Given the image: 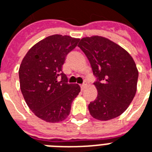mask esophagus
Returning a JSON list of instances; mask_svg holds the SVG:
<instances>
[{
    "label": "esophagus",
    "mask_w": 152,
    "mask_h": 152,
    "mask_svg": "<svg viewBox=\"0 0 152 152\" xmlns=\"http://www.w3.org/2000/svg\"><path fill=\"white\" fill-rule=\"evenodd\" d=\"M86 86H87V84H86V83H84V84H82V85H80V88H81L82 90H84L85 88H86Z\"/></svg>",
    "instance_id": "1"
}]
</instances>
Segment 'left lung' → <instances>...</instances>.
Segmentation results:
<instances>
[{"label": "left lung", "instance_id": "left-lung-1", "mask_svg": "<svg viewBox=\"0 0 152 152\" xmlns=\"http://www.w3.org/2000/svg\"><path fill=\"white\" fill-rule=\"evenodd\" d=\"M79 47L89 60L96 98L88 104L94 118L107 121L121 115L135 96L138 69L133 58L119 45L101 36L86 37Z\"/></svg>", "mask_w": 152, "mask_h": 152}]
</instances>
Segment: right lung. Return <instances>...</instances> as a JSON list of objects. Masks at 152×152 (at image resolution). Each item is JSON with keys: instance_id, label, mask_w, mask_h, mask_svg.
<instances>
[{"instance_id": "1", "label": "right lung", "mask_w": 152, "mask_h": 152, "mask_svg": "<svg viewBox=\"0 0 152 152\" xmlns=\"http://www.w3.org/2000/svg\"><path fill=\"white\" fill-rule=\"evenodd\" d=\"M79 39L54 34L30 48L19 68L20 88L26 104L36 116L48 122H61L69 115L72 102L80 92L68 84L62 67Z\"/></svg>"}]
</instances>
